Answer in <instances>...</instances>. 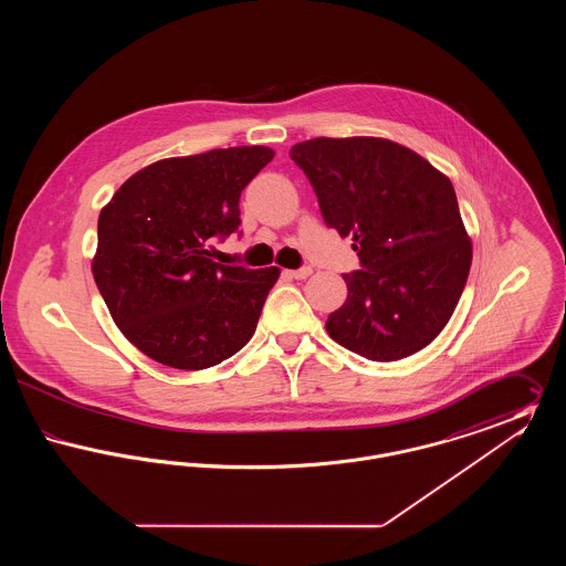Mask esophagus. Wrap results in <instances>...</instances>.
Listing matches in <instances>:
<instances>
[{
    "mask_svg": "<svg viewBox=\"0 0 566 566\" xmlns=\"http://www.w3.org/2000/svg\"><path fill=\"white\" fill-rule=\"evenodd\" d=\"M312 268H301V270L289 271V275L291 277H295V280H305V277H310L312 275Z\"/></svg>",
    "mask_w": 566,
    "mask_h": 566,
    "instance_id": "34e87169",
    "label": "esophagus"
}]
</instances>
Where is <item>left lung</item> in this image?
Instances as JSON below:
<instances>
[{
	"label": "left lung",
	"instance_id": "8db88e82",
	"mask_svg": "<svg viewBox=\"0 0 566 566\" xmlns=\"http://www.w3.org/2000/svg\"><path fill=\"white\" fill-rule=\"evenodd\" d=\"M324 222L352 238L363 270L326 321L339 346L369 360L427 348L457 310L473 245L446 174L384 137H314L291 148Z\"/></svg>",
	"mask_w": 566,
	"mask_h": 566
}]
</instances>
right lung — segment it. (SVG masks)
I'll return each mask as SVG.
<instances>
[{
    "mask_svg": "<svg viewBox=\"0 0 566 566\" xmlns=\"http://www.w3.org/2000/svg\"><path fill=\"white\" fill-rule=\"evenodd\" d=\"M275 157L233 146L150 163L99 212L93 277L109 316L153 360L199 371L242 350L280 270L212 259L240 227V195Z\"/></svg>",
    "mask_w": 566,
    "mask_h": 566,
    "instance_id": "add662e5",
    "label": "right lung"
}]
</instances>
